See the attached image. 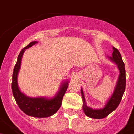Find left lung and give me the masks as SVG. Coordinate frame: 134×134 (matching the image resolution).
I'll return each instance as SVG.
<instances>
[{"label":"left lung","mask_w":134,"mask_h":134,"mask_svg":"<svg viewBox=\"0 0 134 134\" xmlns=\"http://www.w3.org/2000/svg\"><path fill=\"white\" fill-rule=\"evenodd\" d=\"M107 58L117 65L120 74L118 76V80H117L116 85L115 87L112 95L107 102L105 107L100 109H92L88 107L86 104L84 92H83L82 88H81V94H82V101H83V105H82L83 111L86 116L90 118L101 119V118L107 117L109 114L114 111L118 107L125 90V64L122 61L120 53L117 49L113 47L112 56H107Z\"/></svg>","instance_id":"left-lung-1"}]
</instances>
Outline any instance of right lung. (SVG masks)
I'll return each mask as SVG.
<instances>
[{"instance_id": "obj_1", "label": "right lung", "mask_w": 134, "mask_h": 134, "mask_svg": "<svg viewBox=\"0 0 134 134\" xmlns=\"http://www.w3.org/2000/svg\"><path fill=\"white\" fill-rule=\"evenodd\" d=\"M36 43H38V41L30 42L20 51L13 71L12 90L16 103L25 114L36 118H46L54 115L60 107L63 97L68 87L69 80L64 81L60 87L56 96L51 98L46 97H29L20 91L18 85V74L20 69L22 57L25 49Z\"/></svg>"}]
</instances>
